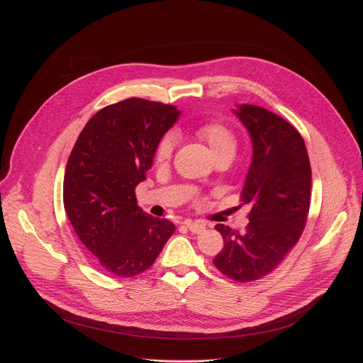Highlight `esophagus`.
I'll return each mask as SVG.
<instances>
[{"label":"esophagus","mask_w":363,"mask_h":363,"mask_svg":"<svg viewBox=\"0 0 363 363\" xmlns=\"http://www.w3.org/2000/svg\"><path fill=\"white\" fill-rule=\"evenodd\" d=\"M185 226L188 228L189 231H191L193 234H201L206 231V225L201 223V222H191V220H186L185 222Z\"/></svg>","instance_id":"obj_1"}]
</instances>
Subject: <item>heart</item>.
<instances>
[{
	"instance_id": "1",
	"label": "heart",
	"mask_w": 363,
	"mask_h": 363,
	"mask_svg": "<svg viewBox=\"0 0 363 363\" xmlns=\"http://www.w3.org/2000/svg\"><path fill=\"white\" fill-rule=\"evenodd\" d=\"M196 135L207 144L211 148L213 159H231L237 150V138L233 129L228 128L223 123L219 122H211L204 123L197 128ZM175 141L172 137H164L160 140L157 148H156V160L159 163H166L170 160L172 152H174Z\"/></svg>"
}]
</instances>
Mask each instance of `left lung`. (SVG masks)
Here are the masks:
<instances>
[{"instance_id":"obj_1","label":"left lung","mask_w":363,"mask_h":363,"mask_svg":"<svg viewBox=\"0 0 363 363\" xmlns=\"http://www.w3.org/2000/svg\"><path fill=\"white\" fill-rule=\"evenodd\" d=\"M234 113L253 144L241 193L250 222L244 233L216 225L223 249L213 263L228 278L249 282L272 272L297 244L311 207L312 170L306 145L287 121L253 104Z\"/></svg>"}]
</instances>
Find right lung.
<instances>
[{"label": "right lung", "mask_w": 363, "mask_h": 363, "mask_svg": "<svg viewBox=\"0 0 363 363\" xmlns=\"http://www.w3.org/2000/svg\"><path fill=\"white\" fill-rule=\"evenodd\" d=\"M179 113L175 106L143 99L107 106L88 121L69 156L67 218L89 255L114 277L147 271L175 231L170 220L143 211L135 188Z\"/></svg>", "instance_id": "add662e5"}]
</instances>
